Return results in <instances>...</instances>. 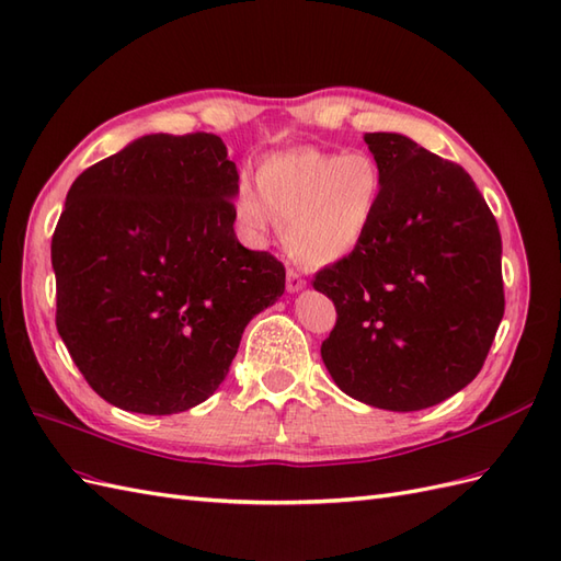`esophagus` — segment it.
Listing matches in <instances>:
<instances>
[{"label":"esophagus","instance_id":"obj_1","mask_svg":"<svg viewBox=\"0 0 561 561\" xmlns=\"http://www.w3.org/2000/svg\"><path fill=\"white\" fill-rule=\"evenodd\" d=\"M306 279H304V275H298L296 270H289L286 272V291L289 294H298V291H304L306 289Z\"/></svg>","mask_w":561,"mask_h":561}]
</instances>
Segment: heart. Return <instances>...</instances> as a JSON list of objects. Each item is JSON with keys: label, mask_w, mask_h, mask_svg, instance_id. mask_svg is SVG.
<instances>
[{"label": "heart", "mask_w": 561, "mask_h": 561, "mask_svg": "<svg viewBox=\"0 0 561 561\" xmlns=\"http://www.w3.org/2000/svg\"><path fill=\"white\" fill-rule=\"evenodd\" d=\"M241 178L234 215L251 243H263L279 222L282 243L296 263L329 267L363 247L377 225L386 175L369 151L300 147L272 153Z\"/></svg>", "instance_id": "1"}]
</instances>
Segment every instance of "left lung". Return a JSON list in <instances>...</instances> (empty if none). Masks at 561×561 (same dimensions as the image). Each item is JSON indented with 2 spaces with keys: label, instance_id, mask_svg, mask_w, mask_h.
I'll use <instances>...</instances> for the list:
<instances>
[{
  "label": "left lung",
  "instance_id": "1",
  "mask_svg": "<svg viewBox=\"0 0 561 561\" xmlns=\"http://www.w3.org/2000/svg\"><path fill=\"white\" fill-rule=\"evenodd\" d=\"M365 141L386 190L363 247L312 279L339 314L322 360L346 396L414 412L481 371L505 314L502 239L462 168L398 133Z\"/></svg>",
  "mask_w": 561,
  "mask_h": 561
}]
</instances>
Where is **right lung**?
<instances>
[{
  "label": "right lung",
  "mask_w": 561,
  "mask_h": 561,
  "mask_svg": "<svg viewBox=\"0 0 561 561\" xmlns=\"http://www.w3.org/2000/svg\"><path fill=\"white\" fill-rule=\"evenodd\" d=\"M218 135H144L73 182L51 237L56 329L106 403L175 414L225 381L284 265L234 234Z\"/></svg>",
  "instance_id": "right-lung-1"
}]
</instances>
